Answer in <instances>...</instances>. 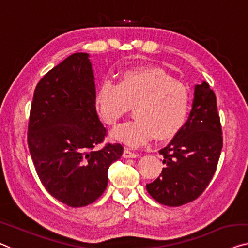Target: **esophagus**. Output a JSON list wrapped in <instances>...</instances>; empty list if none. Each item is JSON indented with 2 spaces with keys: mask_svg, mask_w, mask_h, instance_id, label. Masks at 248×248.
Masks as SVG:
<instances>
[{
  "mask_svg": "<svg viewBox=\"0 0 248 248\" xmlns=\"http://www.w3.org/2000/svg\"><path fill=\"white\" fill-rule=\"evenodd\" d=\"M123 156H124V158H136V157H138V154L132 153V151H131L130 149H128V148H125V149L124 150V155H123Z\"/></svg>",
  "mask_w": 248,
  "mask_h": 248,
  "instance_id": "1",
  "label": "esophagus"
}]
</instances>
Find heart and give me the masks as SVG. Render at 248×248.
<instances>
[{"mask_svg": "<svg viewBox=\"0 0 248 248\" xmlns=\"http://www.w3.org/2000/svg\"><path fill=\"white\" fill-rule=\"evenodd\" d=\"M102 120L114 127L134 107L135 120L113 132V138L129 146H139L156 138H173L189 117L191 95L164 70L137 66L121 73L117 84L103 83L95 99Z\"/></svg>", "mask_w": 248, "mask_h": 248, "instance_id": "heart-1", "label": "heart"}]
</instances>
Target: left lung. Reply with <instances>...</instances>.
I'll return each instance as SVG.
<instances>
[{"instance_id":"8db88e82","label":"left lung","mask_w":248,"mask_h":248,"mask_svg":"<svg viewBox=\"0 0 248 248\" xmlns=\"http://www.w3.org/2000/svg\"><path fill=\"white\" fill-rule=\"evenodd\" d=\"M223 148L216 95L209 84H196L193 108L182 131L159 150L165 168L147 190L159 204L177 207L202 194L216 171Z\"/></svg>"}]
</instances>
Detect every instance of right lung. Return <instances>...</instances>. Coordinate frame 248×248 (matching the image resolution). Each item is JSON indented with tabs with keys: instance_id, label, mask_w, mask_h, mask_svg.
Masks as SVG:
<instances>
[{
	"instance_id": "obj_1",
	"label": "right lung",
	"mask_w": 248,
	"mask_h": 248,
	"mask_svg": "<svg viewBox=\"0 0 248 248\" xmlns=\"http://www.w3.org/2000/svg\"><path fill=\"white\" fill-rule=\"evenodd\" d=\"M95 110L94 76L88 53H73L44 76L33 94L28 145L44 188L59 202L83 207L108 185V169L123 156L120 143H107Z\"/></svg>"
}]
</instances>
